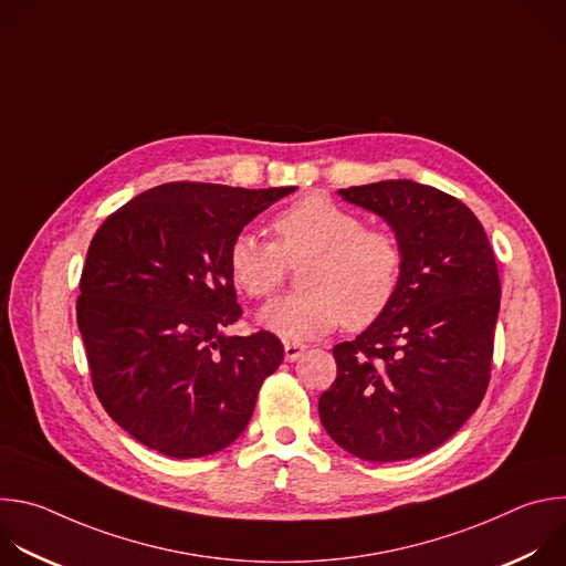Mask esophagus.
I'll list each match as a JSON object with an SVG mask.
<instances>
[{
	"mask_svg": "<svg viewBox=\"0 0 566 566\" xmlns=\"http://www.w3.org/2000/svg\"><path fill=\"white\" fill-rule=\"evenodd\" d=\"M306 352V347L304 345H300V343H284V356H286V360H297L302 354Z\"/></svg>",
	"mask_w": 566,
	"mask_h": 566,
	"instance_id": "34e87169",
	"label": "esophagus"
}]
</instances>
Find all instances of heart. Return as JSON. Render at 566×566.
Returning <instances> with one entry per match:
<instances>
[{"label": "heart", "instance_id": "obj_1", "mask_svg": "<svg viewBox=\"0 0 566 566\" xmlns=\"http://www.w3.org/2000/svg\"><path fill=\"white\" fill-rule=\"evenodd\" d=\"M277 244L251 230L232 237L228 273L251 297L273 295L286 275V264L306 266L300 273L302 293L262 308V327L291 343L325 336L340 322L363 329L396 295L402 249L398 239L378 228H365L352 210L322 195H306L273 219Z\"/></svg>", "mask_w": 566, "mask_h": 566}]
</instances>
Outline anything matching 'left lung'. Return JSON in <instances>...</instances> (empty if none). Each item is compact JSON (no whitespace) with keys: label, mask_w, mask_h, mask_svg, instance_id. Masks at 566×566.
Masks as SVG:
<instances>
[{"label":"left lung","mask_w":566,"mask_h":566,"mask_svg":"<svg viewBox=\"0 0 566 566\" xmlns=\"http://www.w3.org/2000/svg\"><path fill=\"white\" fill-rule=\"evenodd\" d=\"M338 195L378 214L402 249L389 306L334 347L338 376L317 400L327 434L385 463L446 443L486 394L500 313V273L468 206L417 181L389 179Z\"/></svg>","instance_id":"obj_1"}]
</instances>
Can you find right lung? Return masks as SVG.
I'll use <instances>...</instances> for the list:
<instances>
[{
    "label": "right lung",
    "instance_id": "right-lung-1",
    "mask_svg": "<svg viewBox=\"0 0 566 566\" xmlns=\"http://www.w3.org/2000/svg\"><path fill=\"white\" fill-rule=\"evenodd\" d=\"M295 190L164 184L127 201L94 234L77 329L103 408L143 446L197 459L247 430L284 347L269 332L226 334L241 315L228 249Z\"/></svg>",
    "mask_w": 566,
    "mask_h": 566
}]
</instances>
